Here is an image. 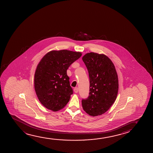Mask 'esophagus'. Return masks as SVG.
Here are the masks:
<instances>
[{
  "mask_svg": "<svg viewBox=\"0 0 153 153\" xmlns=\"http://www.w3.org/2000/svg\"><path fill=\"white\" fill-rule=\"evenodd\" d=\"M74 92H75V93H77L78 92V87H75V88L74 89Z\"/></svg>",
  "mask_w": 153,
  "mask_h": 153,
  "instance_id": "esophagus-1",
  "label": "esophagus"
}]
</instances>
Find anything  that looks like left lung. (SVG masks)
<instances>
[{"mask_svg": "<svg viewBox=\"0 0 153 153\" xmlns=\"http://www.w3.org/2000/svg\"><path fill=\"white\" fill-rule=\"evenodd\" d=\"M82 59L90 79L89 96L82 100V106L91 116L101 115L109 110L117 97L119 82L115 66L108 57L96 53H87Z\"/></svg>", "mask_w": 153, "mask_h": 153, "instance_id": "8db88e82", "label": "left lung"}]
</instances>
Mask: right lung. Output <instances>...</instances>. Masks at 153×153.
Returning <instances> with one entry per match:
<instances>
[{
    "label": "right lung",
    "instance_id": "right-lung-1",
    "mask_svg": "<svg viewBox=\"0 0 153 153\" xmlns=\"http://www.w3.org/2000/svg\"><path fill=\"white\" fill-rule=\"evenodd\" d=\"M82 55L66 50L52 51L40 61L34 74V89L40 102L47 109L59 111L69 102L73 90L67 70Z\"/></svg>",
    "mask_w": 153,
    "mask_h": 153
}]
</instances>
